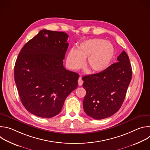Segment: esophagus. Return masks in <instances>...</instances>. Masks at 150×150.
I'll use <instances>...</instances> for the list:
<instances>
[{"mask_svg": "<svg viewBox=\"0 0 150 150\" xmlns=\"http://www.w3.org/2000/svg\"><path fill=\"white\" fill-rule=\"evenodd\" d=\"M78 85H79V86H81V85H82V83H83V81H82L81 77H79V78L78 81Z\"/></svg>", "mask_w": 150, "mask_h": 150, "instance_id": "obj_1", "label": "esophagus"}]
</instances>
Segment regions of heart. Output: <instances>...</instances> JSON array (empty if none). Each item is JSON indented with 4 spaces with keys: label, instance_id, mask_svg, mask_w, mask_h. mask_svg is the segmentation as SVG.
Listing matches in <instances>:
<instances>
[{
    "label": "heart",
    "instance_id": "b5f03b06",
    "mask_svg": "<svg viewBox=\"0 0 150 150\" xmlns=\"http://www.w3.org/2000/svg\"><path fill=\"white\" fill-rule=\"evenodd\" d=\"M115 50L110 42L101 38L85 40L79 45L78 49H71L67 56V63L73 69L83 67L85 59L93 72H101L108 68L115 56Z\"/></svg>",
    "mask_w": 150,
    "mask_h": 150
}]
</instances>
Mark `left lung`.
I'll return each mask as SVG.
<instances>
[{"label": "left lung", "mask_w": 150, "mask_h": 150, "mask_svg": "<svg viewBox=\"0 0 150 150\" xmlns=\"http://www.w3.org/2000/svg\"><path fill=\"white\" fill-rule=\"evenodd\" d=\"M118 62L98 74L84 76L82 86L86 90L83 101L84 112L97 120L109 117L120 108L132 79V67L125 51Z\"/></svg>", "instance_id": "obj_1"}]
</instances>
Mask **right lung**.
<instances>
[{
	"instance_id": "1",
	"label": "right lung",
	"mask_w": 150,
	"mask_h": 150,
	"mask_svg": "<svg viewBox=\"0 0 150 150\" xmlns=\"http://www.w3.org/2000/svg\"><path fill=\"white\" fill-rule=\"evenodd\" d=\"M64 32L41 30L21 49L14 79L21 103L31 113L50 118L58 115L79 75L63 67L69 44Z\"/></svg>"
}]
</instances>
